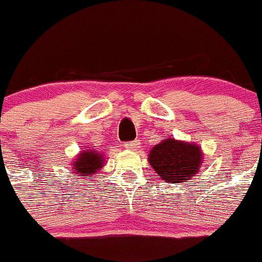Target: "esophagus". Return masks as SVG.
Segmentation results:
<instances>
[{
  "label": "esophagus",
  "mask_w": 262,
  "mask_h": 262,
  "mask_svg": "<svg viewBox=\"0 0 262 262\" xmlns=\"http://www.w3.org/2000/svg\"><path fill=\"white\" fill-rule=\"evenodd\" d=\"M125 146L127 147V149L134 150V151H137V150H139V147H140V142L137 141V140H134V141L126 142Z\"/></svg>",
  "instance_id": "1"
}]
</instances>
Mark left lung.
<instances>
[{
  "instance_id": "left-lung-1",
  "label": "left lung",
  "mask_w": 262,
  "mask_h": 262,
  "mask_svg": "<svg viewBox=\"0 0 262 262\" xmlns=\"http://www.w3.org/2000/svg\"><path fill=\"white\" fill-rule=\"evenodd\" d=\"M149 162L165 182H185L198 173L201 165V150L195 144L165 139L152 147Z\"/></svg>"
}]
</instances>
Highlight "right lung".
Wrapping results in <instances>:
<instances>
[{
	"instance_id": "obj_1",
	"label": "right lung",
	"mask_w": 262,
	"mask_h": 262,
	"mask_svg": "<svg viewBox=\"0 0 262 262\" xmlns=\"http://www.w3.org/2000/svg\"><path fill=\"white\" fill-rule=\"evenodd\" d=\"M72 165H74V167H71L72 169L76 170L74 173H77L84 178L90 177L93 173H97L103 165V154L93 147V149L81 152L79 158L74 160Z\"/></svg>"
}]
</instances>
